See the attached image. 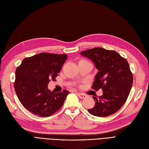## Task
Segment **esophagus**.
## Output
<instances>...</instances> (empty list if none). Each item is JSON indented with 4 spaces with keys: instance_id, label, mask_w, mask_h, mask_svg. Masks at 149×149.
<instances>
[{
    "instance_id": "obj_1",
    "label": "esophagus",
    "mask_w": 149,
    "mask_h": 149,
    "mask_svg": "<svg viewBox=\"0 0 149 149\" xmlns=\"http://www.w3.org/2000/svg\"><path fill=\"white\" fill-rule=\"evenodd\" d=\"M77 95L81 99H83V98H85L87 97V95H85V94H83V93H77Z\"/></svg>"
}]
</instances>
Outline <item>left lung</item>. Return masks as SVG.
Listing matches in <instances>:
<instances>
[{
  "mask_svg": "<svg viewBox=\"0 0 149 149\" xmlns=\"http://www.w3.org/2000/svg\"><path fill=\"white\" fill-rule=\"evenodd\" d=\"M80 54L92 61L98 70L92 88H102L103 95L99 98L93 97L95 104L88 111L98 117H106L118 111L130 93L133 76L127 60L117 52L102 47H95Z\"/></svg>",
  "mask_w": 149,
  "mask_h": 149,
  "instance_id": "8db88e82",
  "label": "left lung"
}]
</instances>
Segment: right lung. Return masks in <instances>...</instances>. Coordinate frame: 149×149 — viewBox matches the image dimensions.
<instances>
[{
	"mask_svg": "<svg viewBox=\"0 0 149 149\" xmlns=\"http://www.w3.org/2000/svg\"><path fill=\"white\" fill-rule=\"evenodd\" d=\"M67 59L65 54L42 52L23 60L15 71L14 88L24 108L39 116L47 117L62 107L69 92H51L47 84L56 80Z\"/></svg>",
	"mask_w": 149,
	"mask_h": 149,
	"instance_id": "obj_1",
	"label": "right lung"
}]
</instances>
